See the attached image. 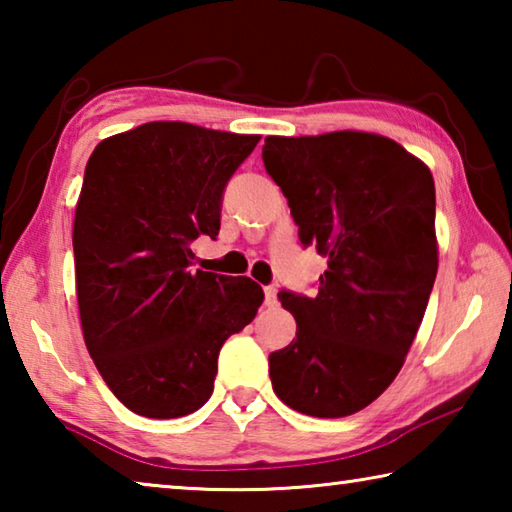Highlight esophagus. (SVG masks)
Segmentation results:
<instances>
[{
  "instance_id": "obj_1",
  "label": "esophagus",
  "mask_w": 512,
  "mask_h": 512,
  "mask_svg": "<svg viewBox=\"0 0 512 512\" xmlns=\"http://www.w3.org/2000/svg\"><path fill=\"white\" fill-rule=\"evenodd\" d=\"M264 305L266 307H277V289L275 287L264 289Z\"/></svg>"
}]
</instances>
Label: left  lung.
Returning <instances> with one entry per match:
<instances>
[{"mask_svg": "<svg viewBox=\"0 0 512 512\" xmlns=\"http://www.w3.org/2000/svg\"><path fill=\"white\" fill-rule=\"evenodd\" d=\"M262 160L300 244L327 259L314 298L277 293L298 329L268 357L273 391L293 411L343 418L391 386L427 309L438 273L431 171L357 131L266 137Z\"/></svg>", "mask_w": 512, "mask_h": 512, "instance_id": "left-lung-1", "label": "left lung"}]
</instances>
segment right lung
Returning <instances> with one entry per match:
<instances>
[{
	"label": "right lung",
	"instance_id": "right-lung-1",
	"mask_svg": "<svg viewBox=\"0 0 512 512\" xmlns=\"http://www.w3.org/2000/svg\"><path fill=\"white\" fill-rule=\"evenodd\" d=\"M259 135L149 121L92 151L74 216L83 339L117 400L144 418L201 409L225 339L255 318L250 277L194 271L223 192Z\"/></svg>",
	"mask_w": 512,
	"mask_h": 512
}]
</instances>
